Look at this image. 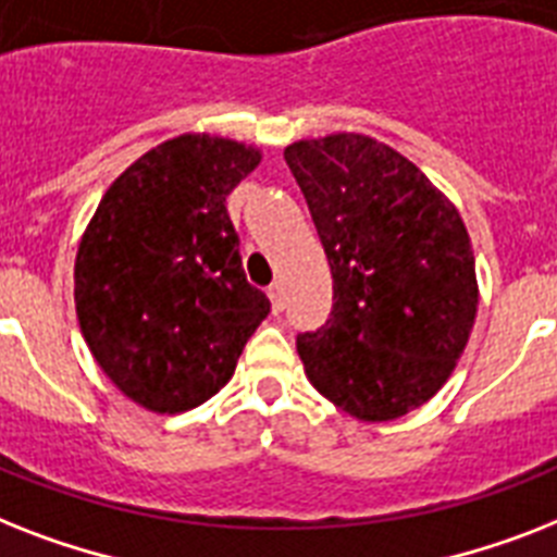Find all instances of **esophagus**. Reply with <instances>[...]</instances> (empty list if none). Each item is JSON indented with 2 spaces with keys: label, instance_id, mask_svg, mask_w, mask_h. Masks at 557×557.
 I'll return each mask as SVG.
<instances>
[{
  "label": "esophagus",
  "instance_id": "esophagus-1",
  "mask_svg": "<svg viewBox=\"0 0 557 557\" xmlns=\"http://www.w3.org/2000/svg\"><path fill=\"white\" fill-rule=\"evenodd\" d=\"M269 300H271V309L274 311H283V306H286V286H283L280 280L269 286Z\"/></svg>",
  "mask_w": 557,
  "mask_h": 557
}]
</instances>
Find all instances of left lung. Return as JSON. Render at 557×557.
I'll use <instances>...</instances> for the list:
<instances>
[{"label":"left lung","instance_id":"left-lung-1","mask_svg":"<svg viewBox=\"0 0 557 557\" xmlns=\"http://www.w3.org/2000/svg\"><path fill=\"white\" fill-rule=\"evenodd\" d=\"M286 162L334 280L332 314L297 334L311 386L357 420H395L435 395L478 311L467 225L404 153L363 134L300 139Z\"/></svg>","mask_w":557,"mask_h":557}]
</instances>
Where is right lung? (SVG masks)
<instances>
[{"instance_id": "right-lung-1", "label": "right lung", "mask_w": 557, "mask_h": 557, "mask_svg": "<svg viewBox=\"0 0 557 557\" xmlns=\"http://www.w3.org/2000/svg\"><path fill=\"white\" fill-rule=\"evenodd\" d=\"M260 162L234 139L183 134L108 188L76 251V318L134 404L176 414L232 381L271 311L246 280L225 197Z\"/></svg>"}]
</instances>
